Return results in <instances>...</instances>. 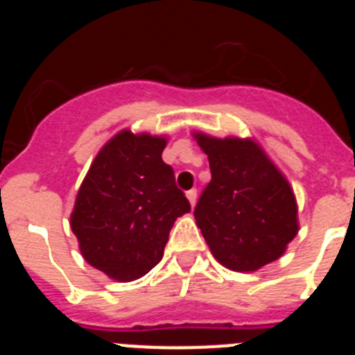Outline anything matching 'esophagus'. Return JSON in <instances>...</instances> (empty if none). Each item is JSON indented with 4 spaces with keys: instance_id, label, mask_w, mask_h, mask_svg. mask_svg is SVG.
Masks as SVG:
<instances>
[{
    "instance_id": "34e87169",
    "label": "esophagus",
    "mask_w": 355,
    "mask_h": 355,
    "mask_svg": "<svg viewBox=\"0 0 355 355\" xmlns=\"http://www.w3.org/2000/svg\"><path fill=\"white\" fill-rule=\"evenodd\" d=\"M187 199L190 200V205H192V208H193V206H196V202H197V190H196V188H192V190H188V192H187Z\"/></svg>"
}]
</instances>
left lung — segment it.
<instances>
[{
	"mask_svg": "<svg viewBox=\"0 0 355 355\" xmlns=\"http://www.w3.org/2000/svg\"><path fill=\"white\" fill-rule=\"evenodd\" d=\"M193 137L211 171L193 216L216 261L229 270L254 272L281 258L299 233L286 178L254 140Z\"/></svg>",
	"mask_w": 355,
	"mask_h": 355,
	"instance_id": "1",
	"label": "left lung"
}]
</instances>
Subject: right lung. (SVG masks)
Returning a JSON list of instances; mask_svg holds the SVG:
<instances>
[{
  "instance_id": "add662e5",
  "label": "right lung",
  "mask_w": 355,
  "mask_h": 355,
  "mask_svg": "<svg viewBox=\"0 0 355 355\" xmlns=\"http://www.w3.org/2000/svg\"><path fill=\"white\" fill-rule=\"evenodd\" d=\"M165 137L122 130L103 146L71 213L85 261L119 283L146 275L163 258L175 218L190 202L162 159Z\"/></svg>"
}]
</instances>
